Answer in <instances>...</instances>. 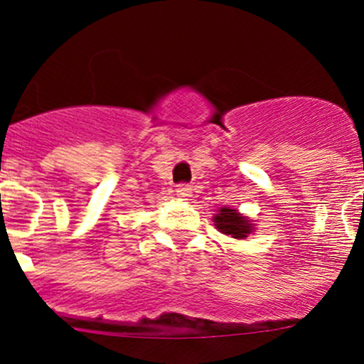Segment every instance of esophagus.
Returning a JSON list of instances; mask_svg holds the SVG:
<instances>
[{"instance_id": "esophagus-1", "label": "esophagus", "mask_w": 364, "mask_h": 364, "mask_svg": "<svg viewBox=\"0 0 364 364\" xmlns=\"http://www.w3.org/2000/svg\"><path fill=\"white\" fill-rule=\"evenodd\" d=\"M176 195L181 196V198L188 200L191 196V186L190 185H178L176 188Z\"/></svg>"}]
</instances>
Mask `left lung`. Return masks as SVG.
<instances>
[{
  "label": "left lung",
  "mask_w": 364,
  "mask_h": 364,
  "mask_svg": "<svg viewBox=\"0 0 364 364\" xmlns=\"http://www.w3.org/2000/svg\"><path fill=\"white\" fill-rule=\"evenodd\" d=\"M214 223L223 235L236 237V240H245L250 235V231H252L250 220L228 207L220 208L219 214H215Z\"/></svg>",
  "instance_id": "1"
}]
</instances>
